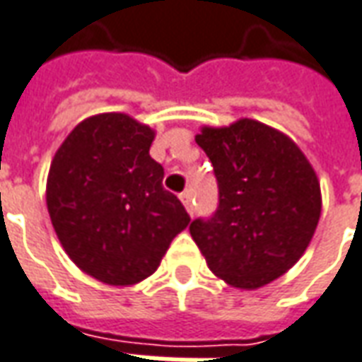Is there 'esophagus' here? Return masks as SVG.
Here are the masks:
<instances>
[{"instance_id":"obj_1","label":"esophagus","mask_w":362,"mask_h":362,"mask_svg":"<svg viewBox=\"0 0 362 362\" xmlns=\"http://www.w3.org/2000/svg\"><path fill=\"white\" fill-rule=\"evenodd\" d=\"M179 199H181V202L185 204V209L189 214H193V202H191V193L189 191H185V193L179 194Z\"/></svg>"}]
</instances>
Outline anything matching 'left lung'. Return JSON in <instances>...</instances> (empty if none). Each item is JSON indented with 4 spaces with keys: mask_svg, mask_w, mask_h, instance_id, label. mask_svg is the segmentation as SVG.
<instances>
[{
    "mask_svg": "<svg viewBox=\"0 0 362 362\" xmlns=\"http://www.w3.org/2000/svg\"><path fill=\"white\" fill-rule=\"evenodd\" d=\"M194 140L218 181L214 214L189 226L209 269L245 291L284 275L308 247L322 212L306 156L288 136L251 119L204 127Z\"/></svg>",
    "mask_w": 362,
    "mask_h": 362,
    "instance_id": "8db88e82",
    "label": "left lung"
}]
</instances>
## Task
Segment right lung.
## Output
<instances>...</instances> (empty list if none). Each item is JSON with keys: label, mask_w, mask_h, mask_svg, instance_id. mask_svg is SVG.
Segmentation results:
<instances>
[{"label": "right lung", "mask_w": 362, "mask_h": 362, "mask_svg": "<svg viewBox=\"0 0 362 362\" xmlns=\"http://www.w3.org/2000/svg\"><path fill=\"white\" fill-rule=\"evenodd\" d=\"M152 128L122 112L89 117L54 156L46 204L64 251L83 273L115 286L144 281L191 218L163 189L150 156Z\"/></svg>", "instance_id": "add662e5"}]
</instances>
